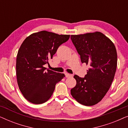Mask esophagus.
<instances>
[{"label": "esophagus", "mask_w": 128, "mask_h": 128, "mask_svg": "<svg viewBox=\"0 0 128 128\" xmlns=\"http://www.w3.org/2000/svg\"><path fill=\"white\" fill-rule=\"evenodd\" d=\"M65 76H66V78H70V77H72L73 75L71 74H69V73H66Z\"/></svg>", "instance_id": "obj_1"}]
</instances>
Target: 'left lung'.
<instances>
[{
	"instance_id": "8db88e82",
	"label": "left lung",
	"mask_w": 128,
	"mask_h": 128,
	"mask_svg": "<svg viewBox=\"0 0 128 128\" xmlns=\"http://www.w3.org/2000/svg\"><path fill=\"white\" fill-rule=\"evenodd\" d=\"M70 38L82 63L90 66L84 78L74 75L76 85L71 89V95L80 104L94 106L106 96L114 78L116 48L111 40L99 31L71 35Z\"/></svg>"
}]
</instances>
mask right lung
<instances>
[{
    "mask_svg": "<svg viewBox=\"0 0 128 128\" xmlns=\"http://www.w3.org/2000/svg\"><path fill=\"white\" fill-rule=\"evenodd\" d=\"M70 35L47 31L27 36L19 48L16 58V76L19 89L25 98L35 104L44 103L51 97L56 84L64 77L44 67L58 47Z\"/></svg>",
    "mask_w": 128,
    "mask_h": 128,
    "instance_id": "obj_1",
    "label": "right lung"
}]
</instances>
